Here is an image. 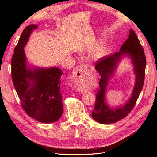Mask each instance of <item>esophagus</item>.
<instances>
[{
	"instance_id": "1",
	"label": "esophagus",
	"mask_w": 157,
	"mask_h": 157,
	"mask_svg": "<svg viewBox=\"0 0 157 157\" xmlns=\"http://www.w3.org/2000/svg\"><path fill=\"white\" fill-rule=\"evenodd\" d=\"M88 67L85 65H80L75 68L73 73V78L76 84L78 85V90L80 92H84V89L82 84L84 81L85 74L86 73Z\"/></svg>"
}]
</instances>
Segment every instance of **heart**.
<instances>
[{
  "mask_svg": "<svg viewBox=\"0 0 157 157\" xmlns=\"http://www.w3.org/2000/svg\"><path fill=\"white\" fill-rule=\"evenodd\" d=\"M103 51H104V49L103 47H99V48H97L96 50L94 51V54L96 55H99V54H102Z\"/></svg>",
  "mask_w": 157,
  "mask_h": 157,
  "instance_id": "b5f03b06",
  "label": "heart"
}]
</instances>
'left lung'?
Instances as JSON below:
<instances>
[{
  "label": "left lung",
  "instance_id": "left-lung-1",
  "mask_svg": "<svg viewBox=\"0 0 157 157\" xmlns=\"http://www.w3.org/2000/svg\"><path fill=\"white\" fill-rule=\"evenodd\" d=\"M128 54L134 63L136 75L135 86L132 97L125 105L118 108H109L105 102L106 88L108 80L112 75L121 57ZM146 67V58L140 42L134 31L130 30L129 37L121 46L120 52L104 56L98 60L95 69L100 74L99 88L96 94V103L92 116L101 124H111L125 118L134 108L143 88Z\"/></svg>",
  "mask_w": 157,
  "mask_h": 157
}]
</instances>
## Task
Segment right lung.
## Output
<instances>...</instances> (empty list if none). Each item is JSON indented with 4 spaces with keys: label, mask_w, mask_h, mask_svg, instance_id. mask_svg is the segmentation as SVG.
Returning a JSON list of instances; mask_svg holds the SVG:
<instances>
[{
    "label": "right lung",
    "mask_w": 157,
    "mask_h": 157,
    "mask_svg": "<svg viewBox=\"0 0 157 157\" xmlns=\"http://www.w3.org/2000/svg\"><path fill=\"white\" fill-rule=\"evenodd\" d=\"M31 24L22 32L12 58V78L23 110L30 117L43 123L58 121L62 115L60 92L62 71L58 67L28 69L24 48L33 29Z\"/></svg>",
    "instance_id": "obj_1"
}]
</instances>
